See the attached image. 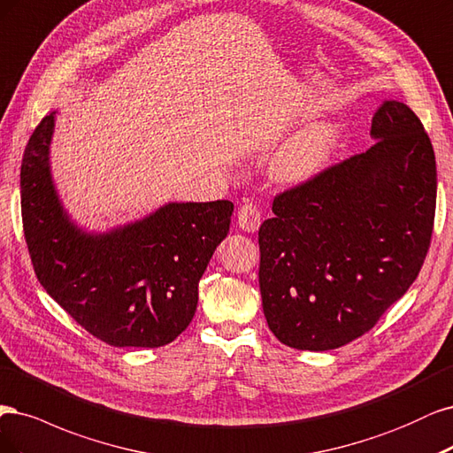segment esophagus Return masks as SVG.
<instances>
[{
    "label": "esophagus",
    "instance_id": "1",
    "mask_svg": "<svg viewBox=\"0 0 453 453\" xmlns=\"http://www.w3.org/2000/svg\"><path fill=\"white\" fill-rule=\"evenodd\" d=\"M237 220H239V226L248 231V233H254L259 224H261V212H259V207L256 205V203L252 201H246L241 205L239 212H237Z\"/></svg>",
    "mask_w": 453,
    "mask_h": 453
}]
</instances>
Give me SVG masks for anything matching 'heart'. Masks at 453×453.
<instances>
[{"label": "heart", "instance_id": "b5f03b06", "mask_svg": "<svg viewBox=\"0 0 453 453\" xmlns=\"http://www.w3.org/2000/svg\"><path fill=\"white\" fill-rule=\"evenodd\" d=\"M339 149V131L331 124L303 129L276 152L273 173L289 184L311 180L322 173Z\"/></svg>", "mask_w": 453, "mask_h": 453}]
</instances>
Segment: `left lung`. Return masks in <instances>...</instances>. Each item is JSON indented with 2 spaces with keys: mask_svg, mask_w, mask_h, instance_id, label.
Wrapping results in <instances>:
<instances>
[{
  "mask_svg": "<svg viewBox=\"0 0 453 453\" xmlns=\"http://www.w3.org/2000/svg\"><path fill=\"white\" fill-rule=\"evenodd\" d=\"M372 147L286 189L259 227V291L282 344L326 352L374 327L427 256L436 162L401 101L372 116Z\"/></svg>",
  "mask_w": 453,
  "mask_h": 453,
  "instance_id": "obj_1",
  "label": "left lung"
}]
</instances>
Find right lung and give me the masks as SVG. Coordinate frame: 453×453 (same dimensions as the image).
I'll return each mask as SVG.
<instances>
[{"mask_svg": "<svg viewBox=\"0 0 453 453\" xmlns=\"http://www.w3.org/2000/svg\"><path fill=\"white\" fill-rule=\"evenodd\" d=\"M54 112L35 127L20 167L27 250L47 294L94 334L119 348L173 342L197 309V286L229 233L233 203H167L139 222L86 233L54 189L49 150Z\"/></svg>", "mask_w": 453, "mask_h": 453, "instance_id": "add662e5", "label": "right lung"}]
</instances>
